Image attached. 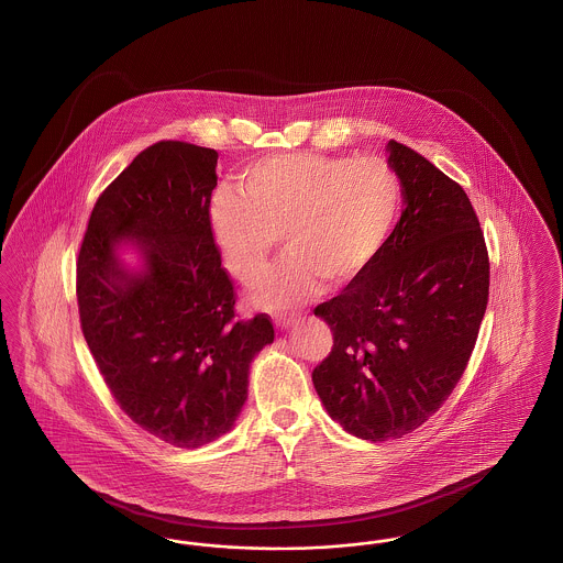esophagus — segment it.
Returning <instances> with one entry per match:
<instances>
[{"label": "esophagus", "instance_id": "34e87169", "mask_svg": "<svg viewBox=\"0 0 563 563\" xmlns=\"http://www.w3.org/2000/svg\"><path fill=\"white\" fill-rule=\"evenodd\" d=\"M297 320V316L295 314H276L274 316V322H276V327H280V329H287V327H291L292 322Z\"/></svg>", "mask_w": 563, "mask_h": 563}]
</instances>
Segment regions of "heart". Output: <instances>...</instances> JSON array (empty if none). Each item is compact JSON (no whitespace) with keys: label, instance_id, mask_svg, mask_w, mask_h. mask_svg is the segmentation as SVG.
<instances>
[{"label":"heart","instance_id":"1","mask_svg":"<svg viewBox=\"0 0 563 563\" xmlns=\"http://www.w3.org/2000/svg\"><path fill=\"white\" fill-rule=\"evenodd\" d=\"M220 188L209 209L225 268L243 285L268 271L283 234L289 255L253 291L262 308H291L329 287H347L389 245L405 209V180L382 157L280 153L257 158Z\"/></svg>","mask_w":563,"mask_h":563}]
</instances>
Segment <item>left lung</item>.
<instances>
[{
  "label": "left lung",
  "mask_w": 563,
  "mask_h": 563,
  "mask_svg": "<svg viewBox=\"0 0 563 563\" xmlns=\"http://www.w3.org/2000/svg\"><path fill=\"white\" fill-rule=\"evenodd\" d=\"M405 209L377 264L316 306L333 333L312 371L329 415L356 438L385 442L421 428L472 358L488 306L490 262L467 192L391 140Z\"/></svg>",
  "instance_id": "obj_1"
}]
</instances>
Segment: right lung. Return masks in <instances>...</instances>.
Instances as JSON below:
<instances>
[{
	"label": "right lung",
	"mask_w": 563,
	"mask_h": 563,
	"mask_svg": "<svg viewBox=\"0 0 563 563\" xmlns=\"http://www.w3.org/2000/svg\"><path fill=\"white\" fill-rule=\"evenodd\" d=\"M218 153L180 140L144 148L98 197L77 255L81 331L114 402L158 440L199 449L230 431L271 316L239 318L209 207ZM132 240L145 272L113 249Z\"/></svg>",
	"instance_id": "add662e5"
}]
</instances>
